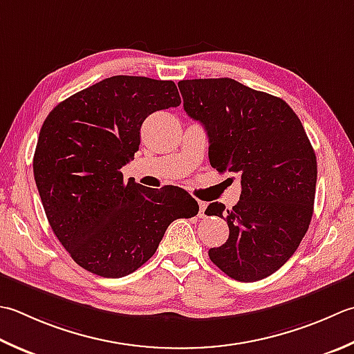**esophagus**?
I'll list each match as a JSON object with an SVG mask.
<instances>
[{
	"label": "esophagus",
	"instance_id": "1",
	"mask_svg": "<svg viewBox=\"0 0 354 354\" xmlns=\"http://www.w3.org/2000/svg\"><path fill=\"white\" fill-rule=\"evenodd\" d=\"M205 209H207V204H205V203H199V216H201V218L204 216Z\"/></svg>",
	"mask_w": 354,
	"mask_h": 354
}]
</instances>
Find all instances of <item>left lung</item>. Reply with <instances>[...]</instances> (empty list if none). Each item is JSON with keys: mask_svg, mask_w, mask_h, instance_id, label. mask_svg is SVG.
<instances>
[{"mask_svg": "<svg viewBox=\"0 0 354 354\" xmlns=\"http://www.w3.org/2000/svg\"><path fill=\"white\" fill-rule=\"evenodd\" d=\"M178 87L187 115L209 136L212 167L241 181L232 210L221 203L205 210L230 230L210 259L236 281L264 279L292 258L313 216L317 164L306 130L286 101L232 78L183 80Z\"/></svg>", "mask_w": 354, "mask_h": 354, "instance_id": "1", "label": "left lung"}]
</instances>
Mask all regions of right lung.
I'll list each match as a JSON object with an SVG mask.
<instances>
[{
	"label": "right lung",
	"mask_w": 354,
	"mask_h": 354,
	"mask_svg": "<svg viewBox=\"0 0 354 354\" xmlns=\"http://www.w3.org/2000/svg\"><path fill=\"white\" fill-rule=\"evenodd\" d=\"M181 104L173 81L118 75L72 95L39 130L33 175L53 233L76 264L122 278L145 264L178 218L199 205L181 187L147 189L121 173L156 110Z\"/></svg>",
	"instance_id": "obj_1"
}]
</instances>
